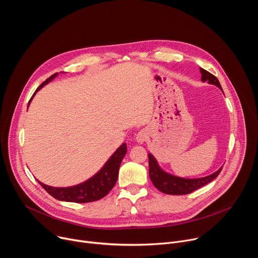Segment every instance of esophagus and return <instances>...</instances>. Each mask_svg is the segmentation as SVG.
<instances>
[{
  "label": "esophagus",
  "instance_id": "1",
  "mask_svg": "<svg viewBox=\"0 0 258 258\" xmlns=\"http://www.w3.org/2000/svg\"><path fill=\"white\" fill-rule=\"evenodd\" d=\"M147 139H148V134H147V132L144 131V130L140 131V132L137 134V136H136V142H137L138 144H143V143H145V142L147 141Z\"/></svg>",
  "mask_w": 258,
  "mask_h": 258
}]
</instances>
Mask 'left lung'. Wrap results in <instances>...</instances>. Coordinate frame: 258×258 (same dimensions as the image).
<instances>
[{
    "instance_id": "1",
    "label": "left lung",
    "mask_w": 258,
    "mask_h": 258,
    "mask_svg": "<svg viewBox=\"0 0 258 258\" xmlns=\"http://www.w3.org/2000/svg\"><path fill=\"white\" fill-rule=\"evenodd\" d=\"M200 73H201V81L207 82L210 85H214L217 88L223 91L222 87H220V84L218 80L211 75L210 72L206 71L203 68H200ZM149 176L153 182V185L155 188H157L160 192L164 194H169V195H186L190 194L193 191L207 185L208 182L213 180L222 170L223 167H220L218 170L215 172L203 176V177H198V178H185V177H179L176 175H173L171 173L166 172L163 170L156 158L149 153Z\"/></svg>"
}]
</instances>
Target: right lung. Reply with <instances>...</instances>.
<instances>
[{"label": "right lung", "mask_w": 258, "mask_h": 258, "mask_svg": "<svg viewBox=\"0 0 258 258\" xmlns=\"http://www.w3.org/2000/svg\"><path fill=\"white\" fill-rule=\"evenodd\" d=\"M58 73H55L48 80H46L38 89L35 90L31 99L28 102V106L36 92H39L43 87L52 82ZM127 151L126 144L123 143L117 150L110 156V158L106 161L103 167L95 173L92 177L85 180L84 182L79 183L76 186L66 187V188H57L46 185L41 182L39 179L40 185L55 199L66 202H76V203H88L99 200L105 197L111 189L114 187L118 177V170L120 167V163L125 156Z\"/></svg>", "instance_id": "obj_1"}]
</instances>
